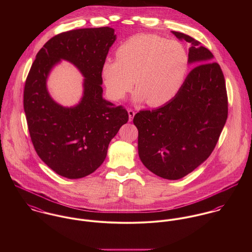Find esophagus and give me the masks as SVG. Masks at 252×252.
<instances>
[{"instance_id": "obj_1", "label": "esophagus", "mask_w": 252, "mask_h": 252, "mask_svg": "<svg viewBox=\"0 0 252 252\" xmlns=\"http://www.w3.org/2000/svg\"><path fill=\"white\" fill-rule=\"evenodd\" d=\"M128 114H129V121H132L136 112L133 109H128Z\"/></svg>"}]
</instances>
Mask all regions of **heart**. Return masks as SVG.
I'll return each mask as SVG.
<instances>
[{
    "instance_id": "1",
    "label": "heart",
    "mask_w": 252,
    "mask_h": 252,
    "mask_svg": "<svg viewBox=\"0 0 252 252\" xmlns=\"http://www.w3.org/2000/svg\"><path fill=\"white\" fill-rule=\"evenodd\" d=\"M116 59L106 61L102 68L109 95L122 100L136 82L135 100H146L150 107L171 102L180 92L189 69L184 46L155 34L131 36L117 48Z\"/></svg>"
}]
</instances>
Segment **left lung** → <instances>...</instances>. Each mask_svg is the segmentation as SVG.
I'll return each mask as SVG.
<instances>
[{
  "label": "left lung",
  "instance_id": "left-lung-1",
  "mask_svg": "<svg viewBox=\"0 0 252 252\" xmlns=\"http://www.w3.org/2000/svg\"><path fill=\"white\" fill-rule=\"evenodd\" d=\"M190 44L189 63H199L178 95L163 107L134 116L139 156L144 166L166 180H180L214 151L228 116L226 84L213 53L188 35L172 32Z\"/></svg>",
  "mask_w": 252,
  "mask_h": 252
}]
</instances>
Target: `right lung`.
Masks as SVG:
<instances>
[{"label": "right lung", "instance_id": "right-lung-1", "mask_svg": "<svg viewBox=\"0 0 252 252\" xmlns=\"http://www.w3.org/2000/svg\"><path fill=\"white\" fill-rule=\"evenodd\" d=\"M115 38L109 27L58 34L37 52L26 78L23 105L31 141L39 158L61 177L75 180L95 172L129 119L125 108L102 96V68ZM61 60L86 77L82 101L72 108L53 101L46 88L49 72Z\"/></svg>", "mask_w": 252, "mask_h": 252}]
</instances>
